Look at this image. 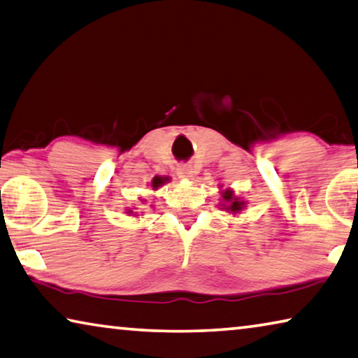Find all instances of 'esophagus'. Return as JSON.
<instances>
[{"label":"esophagus","instance_id":"esophagus-1","mask_svg":"<svg viewBox=\"0 0 358 358\" xmlns=\"http://www.w3.org/2000/svg\"><path fill=\"white\" fill-rule=\"evenodd\" d=\"M177 175L180 178L189 180L192 175H194V169H192L191 166H186V164H181V166H178V169H177Z\"/></svg>","mask_w":358,"mask_h":358}]
</instances>
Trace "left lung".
<instances>
[{
  "label": "left lung",
  "instance_id": "left-lung-1",
  "mask_svg": "<svg viewBox=\"0 0 358 358\" xmlns=\"http://www.w3.org/2000/svg\"><path fill=\"white\" fill-rule=\"evenodd\" d=\"M220 207L224 212L237 215L243 212L247 207V201H243L241 196H237L232 188H223V186H220Z\"/></svg>",
  "mask_w": 358,
  "mask_h": 358
}]
</instances>
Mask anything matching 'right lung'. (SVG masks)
I'll list each match as a JSON object with an SVG mask.
<instances>
[{
  "instance_id": "add662e5",
  "label": "right lung",
  "mask_w": 358,
  "mask_h": 358,
  "mask_svg": "<svg viewBox=\"0 0 358 358\" xmlns=\"http://www.w3.org/2000/svg\"><path fill=\"white\" fill-rule=\"evenodd\" d=\"M167 181H169V177H159V175H156V177L151 180V185L150 186L152 188V191H156L159 186H162L164 183H167ZM126 213L127 215H132V217H135V215H137V213H134L132 208H127Z\"/></svg>"
}]
</instances>
